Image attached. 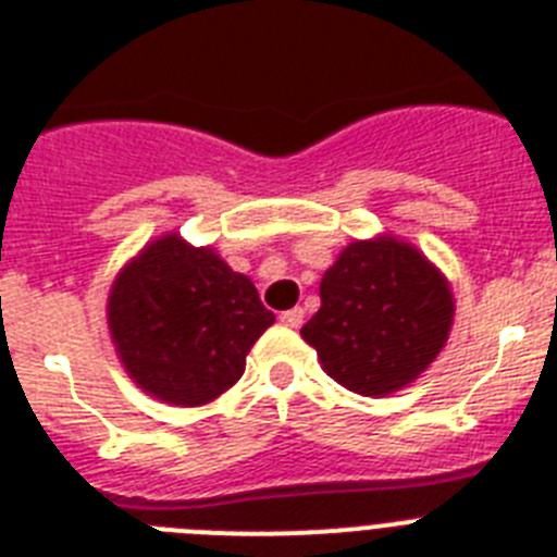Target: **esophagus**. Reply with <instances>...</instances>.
<instances>
[{
	"label": "esophagus",
	"mask_w": 557,
	"mask_h": 557,
	"mask_svg": "<svg viewBox=\"0 0 557 557\" xmlns=\"http://www.w3.org/2000/svg\"><path fill=\"white\" fill-rule=\"evenodd\" d=\"M280 323L288 325V329H300L302 325V309H288L280 314Z\"/></svg>",
	"instance_id": "34e87169"
}]
</instances>
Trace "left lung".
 <instances>
[{
  "mask_svg": "<svg viewBox=\"0 0 557 557\" xmlns=\"http://www.w3.org/2000/svg\"><path fill=\"white\" fill-rule=\"evenodd\" d=\"M451 311L449 283L418 248L369 239L343 248L325 271L320 309L300 334L341 386L383 397L441 355Z\"/></svg>",
  "mask_w": 557,
  "mask_h": 557,
  "instance_id": "left-lung-1",
  "label": "left lung"
}]
</instances>
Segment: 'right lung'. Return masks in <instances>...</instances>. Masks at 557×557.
I'll use <instances>...</instances> for the list:
<instances>
[{"label": "right lung", "mask_w": 557, "mask_h": 557, "mask_svg": "<svg viewBox=\"0 0 557 557\" xmlns=\"http://www.w3.org/2000/svg\"><path fill=\"white\" fill-rule=\"evenodd\" d=\"M271 323L246 274L176 234L153 239L108 297V325L128 374L174 406H202L232 388Z\"/></svg>", "instance_id": "1"}]
</instances>
